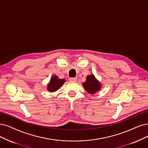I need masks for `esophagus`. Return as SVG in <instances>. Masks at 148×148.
Returning <instances> with one entry per match:
<instances>
[{"mask_svg": "<svg viewBox=\"0 0 148 148\" xmlns=\"http://www.w3.org/2000/svg\"><path fill=\"white\" fill-rule=\"evenodd\" d=\"M69 80L71 82H76L77 81V78L76 77H72V78H70Z\"/></svg>", "mask_w": 148, "mask_h": 148, "instance_id": "obj_1", "label": "esophagus"}]
</instances>
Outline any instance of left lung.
<instances>
[{
  "instance_id": "1",
  "label": "left lung",
  "mask_w": 148,
  "mask_h": 148,
  "mask_svg": "<svg viewBox=\"0 0 148 148\" xmlns=\"http://www.w3.org/2000/svg\"><path fill=\"white\" fill-rule=\"evenodd\" d=\"M85 90L90 94H95L101 88V85L93 74L87 76L86 81L83 83Z\"/></svg>"
}]
</instances>
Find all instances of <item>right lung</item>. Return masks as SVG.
Returning <instances> with one entry per match:
<instances>
[{
  "label": "right lung",
  "mask_w": 148,
  "mask_h": 148,
  "mask_svg": "<svg viewBox=\"0 0 148 148\" xmlns=\"http://www.w3.org/2000/svg\"><path fill=\"white\" fill-rule=\"evenodd\" d=\"M65 82L64 79H60L56 75H53L47 85V90L49 92H54L61 87Z\"/></svg>",
  "instance_id": "add662e5"
}]
</instances>
